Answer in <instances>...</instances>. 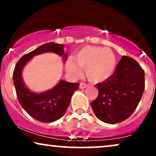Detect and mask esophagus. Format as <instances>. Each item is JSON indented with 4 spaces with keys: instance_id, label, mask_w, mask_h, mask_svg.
Masks as SVG:
<instances>
[{
    "instance_id": "obj_1",
    "label": "esophagus",
    "mask_w": 156,
    "mask_h": 156,
    "mask_svg": "<svg viewBox=\"0 0 156 156\" xmlns=\"http://www.w3.org/2000/svg\"><path fill=\"white\" fill-rule=\"evenodd\" d=\"M88 87V85H87V84H86V83H81L80 84V89H85V88H87V87Z\"/></svg>"
}]
</instances>
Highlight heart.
Segmentation results:
<instances>
[{
	"instance_id": "obj_1",
	"label": "heart",
	"mask_w": 156,
	"mask_h": 156,
	"mask_svg": "<svg viewBox=\"0 0 156 156\" xmlns=\"http://www.w3.org/2000/svg\"><path fill=\"white\" fill-rule=\"evenodd\" d=\"M74 62L69 61L66 64L67 73L73 78L81 76L85 69L86 76L89 81L100 83L113 76L117 67V58L112 50L98 46L87 45L75 54Z\"/></svg>"
}]
</instances>
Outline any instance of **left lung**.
I'll return each mask as SVG.
<instances>
[{"instance_id": "8db88e82", "label": "left lung", "mask_w": 156, "mask_h": 156, "mask_svg": "<svg viewBox=\"0 0 156 156\" xmlns=\"http://www.w3.org/2000/svg\"><path fill=\"white\" fill-rule=\"evenodd\" d=\"M99 94L91 106L100 120L116 124L136 108L144 90V72L133 58L123 55L113 76L96 84Z\"/></svg>"}]
</instances>
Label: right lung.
Listing matches in <instances>:
<instances>
[{
    "label": "right lung",
    "instance_id": "obj_1",
    "mask_svg": "<svg viewBox=\"0 0 156 156\" xmlns=\"http://www.w3.org/2000/svg\"><path fill=\"white\" fill-rule=\"evenodd\" d=\"M64 44L49 42L39 46L34 51L24 55L16 64L13 80L19 103L26 112L39 122L51 123L62 118L69 105L73 93L78 90L79 83L60 80L53 88L42 92L31 91L25 83L23 70L34 56L45 53H53L67 59Z\"/></svg>",
    "mask_w": 156,
    "mask_h": 156
}]
</instances>
